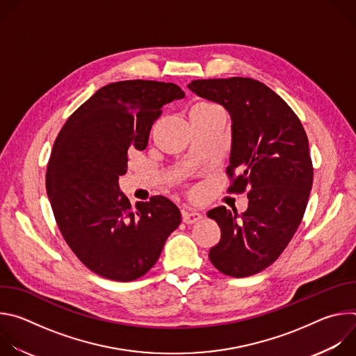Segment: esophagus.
I'll use <instances>...</instances> for the list:
<instances>
[{"instance_id": "esophagus-1", "label": "esophagus", "mask_w": 356, "mask_h": 356, "mask_svg": "<svg viewBox=\"0 0 356 356\" xmlns=\"http://www.w3.org/2000/svg\"><path fill=\"white\" fill-rule=\"evenodd\" d=\"M201 218H202V216H201L200 213H197V211L183 210V213H181V220H183V222H184V224H188V225L195 224V222L200 221Z\"/></svg>"}]
</instances>
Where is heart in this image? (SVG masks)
<instances>
[{"instance_id": "obj_1", "label": "heart", "mask_w": 356, "mask_h": 356, "mask_svg": "<svg viewBox=\"0 0 356 356\" xmlns=\"http://www.w3.org/2000/svg\"><path fill=\"white\" fill-rule=\"evenodd\" d=\"M209 106H213V104H207V103H200V104H195L194 107H209Z\"/></svg>"}]
</instances>
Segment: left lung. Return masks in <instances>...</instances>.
<instances>
[{"label":"left lung","mask_w":356,"mask_h":356,"mask_svg":"<svg viewBox=\"0 0 356 356\" xmlns=\"http://www.w3.org/2000/svg\"><path fill=\"white\" fill-rule=\"evenodd\" d=\"M187 87L229 113L227 191H248L241 216L224 206L207 213L221 228L209 258L227 276L259 273L280 257L306 211L314 175L307 134L286 101L258 80H193Z\"/></svg>","instance_id":"obj_1"}]
</instances>
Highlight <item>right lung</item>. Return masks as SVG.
Wrapping results in <instances>:
<instances>
[{"label": "right lung", "instance_id": "add662e5", "mask_svg": "<svg viewBox=\"0 0 356 356\" xmlns=\"http://www.w3.org/2000/svg\"><path fill=\"white\" fill-rule=\"evenodd\" d=\"M184 97L175 83L125 80L97 90L60 129L46 170L56 224L95 275L132 282L158 262L181 217L162 195L136 202L120 191L129 149L147 146L165 104Z\"/></svg>", "mask_w": 356, "mask_h": 356}]
</instances>
